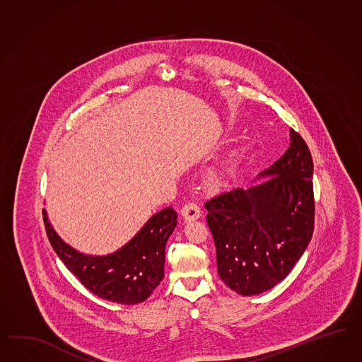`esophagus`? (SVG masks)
Wrapping results in <instances>:
<instances>
[{
	"instance_id": "esophagus-1",
	"label": "esophagus",
	"mask_w": 362,
	"mask_h": 362,
	"mask_svg": "<svg viewBox=\"0 0 362 362\" xmlns=\"http://www.w3.org/2000/svg\"><path fill=\"white\" fill-rule=\"evenodd\" d=\"M182 216H183L185 222L197 220V218H200V216H202V208L199 206V204L194 203V202L187 203L185 206L182 208Z\"/></svg>"
}]
</instances>
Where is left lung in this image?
Returning a JSON list of instances; mask_svg holds the SVG:
<instances>
[{"instance_id":"1","label":"left lung","mask_w":362,"mask_h":362,"mask_svg":"<svg viewBox=\"0 0 362 362\" xmlns=\"http://www.w3.org/2000/svg\"><path fill=\"white\" fill-rule=\"evenodd\" d=\"M313 158L291 129L281 158L248 189L234 188L205 203L217 271L231 291L256 296L281 282L309 246L314 231Z\"/></svg>"}]
</instances>
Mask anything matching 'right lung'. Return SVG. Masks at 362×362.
<instances>
[{"label":"right lung","mask_w":362,"mask_h":362,"mask_svg":"<svg viewBox=\"0 0 362 362\" xmlns=\"http://www.w3.org/2000/svg\"><path fill=\"white\" fill-rule=\"evenodd\" d=\"M170 206L150 217L128 243L108 255L82 254L54 231L43 209L45 231L54 252L81 284L103 300L122 305L144 302L165 276V247L177 226Z\"/></svg>","instance_id":"obj_1"}]
</instances>
